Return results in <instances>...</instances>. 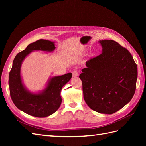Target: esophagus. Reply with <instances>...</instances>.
I'll use <instances>...</instances> for the list:
<instances>
[{
    "label": "esophagus",
    "instance_id": "obj_1",
    "mask_svg": "<svg viewBox=\"0 0 146 146\" xmlns=\"http://www.w3.org/2000/svg\"><path fill=\"white\" fill-rule=\"evenodd\" d=\"M72 76L73 77H77L78 76V70L77 68L74 69L72 71Z\"/></svg>",
    "mask_w": 146,
    "mask_h": 146
}]
</instances>
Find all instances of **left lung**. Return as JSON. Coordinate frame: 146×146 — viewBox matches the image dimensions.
Here are the masks:
<instances>
[{
	"instance_id": "8db88e82",
	"label": "left lung",
	"mask_w": 146,
	"mask_h": 146,
	"mask_svg": "<svg viewBox=\"0 0 146 146\" xmlns=\"http://www.w3.org/2000/svg\"><path fill=\"white\" fill-rule=\"evenodd\" d=\"M102 54L86 62L79 77L83 98L94 111L111 114L133 98L138 69L129 51L113 40L99 41Z\"/></svg>"
}]
</instances>
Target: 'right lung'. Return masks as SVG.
<instances>
[{
	"label": "right lung",
	"mask_w": 146,
	"mask_h": 146,
	"mask_svg": "<svg viewBox=\"0 0 146 146\" xmlns=\"http://www.w3.org/2000/svg\"><path fill=\"white\" fill-rule=\"evenodd\" d=\"M55 48L54 42L39 39L27 46L18 53L13 60L9 74L8 85L11 98L16 107L30 116L44 117L54 113L61 104L60 92L64 85L72 77L71 73L51 78L41 92L32 93L24 87L21 77V66L23 60L33 50L52 52Z\"/></svg>",
	"instance_id": "add662e5"
}]
</instances>
